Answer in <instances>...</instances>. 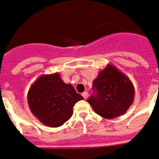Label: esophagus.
I'll return each instance as SVG.
<instances>
[{
    "label": "esophagus",
    "instance_id": "esophagus-1",
    "mask_svg": "<svg viewBox=\"0 0 159 159\" xmlns=\"http://www.w3.org/2000/svg\"><path fill=\"white\" fill-rule=\"evenodd\" d=\"M82 96H83V97H84V99H87V98H88V93H87V91H85V92L83 93Z\"/></svg>",
    "mask_w": 159,
    "mask_h": 159
}]
</instances>
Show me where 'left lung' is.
Segmentation results:
<instances>
[{
  "instance_id": "8db88e82",
  "label": "left lung",
  "mask_w": 159,
  "mask_h": 159,
  "mask_svg": "<svg viewBox=\"0 0 159 159\" xmlns=\"http://www.w3.org/2000/svg\"><path fill=\"white\" fill-rule=\"evenodd\" d=\"M94 94L87 99L94 111L106 119L126 113L132 106L135 89L130 79L114 65L108 64L93 81Z\"/></svg>"
}]
</instances>
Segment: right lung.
<instances>
[{"mask_svg":"<svg viewBox=\"0 0 159 159\" xmlns=\"http://www.w3.org/2000/svg\"><path fill=\"white\" fill-rule=\"evenodd\" d=\"M82 99L73 86L65 84L57 72L40 75L27 93L31 113L41 123L52 128L60 127L69 120L74 105Z\"/></svg>","mask_w":159,"mask_h":159,"instance_id":"add662e5","label":"right lung"}]
</instances>
